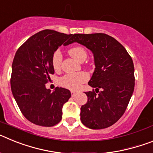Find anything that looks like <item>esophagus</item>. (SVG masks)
<instances>
[{"label":"esophagus","instance_id":"obj_1","mask_svg":"<svg viewBox=\"0 0 153 153\" xmlns=\"http://www.w3.org/2000/svg\"><path fill=\"white\" fill-rule=\"evenodd\" d=\"M76 94V92L71 91V96H72V97H75Z\"/></svg>","mask_w":153,"mask_h":153}]
</instances>
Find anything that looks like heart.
<instances>
[{
    "label": "heart",
    "mask_w": 153,
    "mask_h": 153,
    "mask_svg": "<svg viewBox=\"0 0 153 153\" xmlns=\"http://www.w3.org/2000/svg\"><path fill=\"white\" fill-rule=\"evenodd\" d=\"M69 54L76 61H81L86 59L87 53L84 48L82 47H74L69 50ZM62 63V55L59 50L55 51L52 56V65L55 70H60ZM88 75L84 72H79L76 74H68L62 76L59 79V84L66 89L71 90H77L81 87L82 84L88 80Z\"/></svg>",
    "instance_id": "obj_1"
}]
</instances>
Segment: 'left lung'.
<instances>
[{
  "label": "left lung",
  "instance_id": "1",
  "mask_svg": "<svg viewBox=\"0 0 153 153\" xmlns=\"http://www.w3.org/2000/svg\"><path fill=\"white\" fill-rule=\"evenodd\" d=\"M74 42L93 53L95 63L88 84L96 93L85 92L88 100L80 108L81 122L93 129L111 126L125 113L134 90L132 58L120 42L105 33H76L68 44Z\"/></svg>",
  "mask_w": 153,
  "mask_h": 153
}]
</instances>
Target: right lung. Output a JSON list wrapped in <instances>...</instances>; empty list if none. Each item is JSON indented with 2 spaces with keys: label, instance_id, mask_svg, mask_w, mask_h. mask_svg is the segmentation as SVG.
Returning <instances> with one entry per match:
<instances>
[{
  "label": "right lung",
  "instance_id": "right-lung-1",
  "mask_svg": "<svg viewBox=\"0 0 153 153\" xmlns=\"http://www.w3.org/2000/svg\"><path fill=\"white\" fill-rule=\"evenodd\" d=\"M72 36L44 30L30 36L16 52L12 63L11 91L21 113L32 123L49 127L61 120L63 104L71 93L62 87L51 92L45 84L51 79L50 74H54L53 53ZM63 45H68V41Z\"/></svg>",
  "mask_w": 153,
  "mask_h": 153
}]
</instances>
